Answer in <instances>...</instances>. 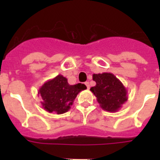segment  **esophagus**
Segmentation results:
<instances>
[{"label":"esophagus","instance_id":"34e87169","mask_svg":"<svg viewBox=\"0 0 160 160\" xmlns=\"http://www.w3.org/2000/svg\"><path fill=\"white\" fill-rule=\"evenodd\" d=\"M85 84H86V86H87V89H90V83H89L88 82H87L85 83Z\"/></svg>","mask_w":160,"mask_h":160}]
</instances>
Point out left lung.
I'll use <instances>...</instances> for the list:
<instances>
[{"label":"left lung","mask_w":160,"mask_h":160,"mask_svg":"<svg viewBox=\"0 0 160 160\" xmlns=\"http://www.w3.org/2000/svg\"><path fill=\"white\" fill-rule=\"evenodd\" d=\"M93 80L96 85L90 88V91L97 98L102 110L116 112L128 101V90L113 73H94Z\"/></svg>","instance_id":"left-lung-1"}]
</instances>
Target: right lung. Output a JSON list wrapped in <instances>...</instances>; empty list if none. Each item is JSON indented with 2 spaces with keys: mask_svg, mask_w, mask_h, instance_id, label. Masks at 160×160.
Wrapping results in <instances>:
<instances>
[{
  "mask_svg": "<svg viewBox=\"0 0 160 160\" xmlns=\"http://www.w3.org/2000/svg\"><path fill=\"white\" fill-rule=\"evenodd\" d=\"M86 89L82 83L70 85L66 78L58 74L44 83L38 93L42 98V108L49 113L61 114L70 110L78 93Z\"/></svg>",
  "mask_w": 160,
  "mask_h": 160,
  "instance_id": "obj_1",
  "label": "right lung"
}]
</instances>
